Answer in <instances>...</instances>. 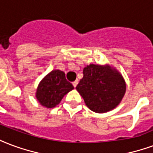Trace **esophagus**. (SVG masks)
Listing matches in <instances>:
<instances>
[{
	"instance_id": "esophagus-1",
	"label": "esophagus",
	"mask_w": 153,
	"mask_h": 153,
	"mask_svg": "<svg viewBox=\"0 0 153 153\" xmlns=\"http://www.w3.org/2000/svg\"><path fill=\"white\" fill-rule=\"evenodd\" d=\"M78 83H79V81H78V80H75L74 82H73V86L74 88H76V86L78 85Z\"/></svg>"
}]
</instances>
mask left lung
I'll list each match as a JSON object with an SVG mask.
<instances>
[{"instance_id":"1","label":"left lung","mask_w":153,"mask_h":153,"mask_svg":"<svg viewBox=\"0 0 153 153\" xmlns=\"http://www.w3.org/2000/svg\"><path fill=\"white\" fill-rule=\"evenodd\" d=\"M82 74L76 89L91 111L100 114L112 110L124 97L125 82L111 68L91 64L83 69Z\"/></svg>"}]
</instances>
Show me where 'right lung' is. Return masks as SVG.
Listing matches in <instances>:
<instances>
[{
  "label": "right lung",
  "mask_w": 153,
  "mask_h": 153,
  "mask_svg": "<svg viewBox=\"0 0 153 153\" xmlns=\"http://www.w3.org/2000/svg\"><path fill=\"white\" fill-rule=\"evenodd\" d=\"M74 87L65 79V74L61 71H53L47 74L39 83L36 98L42 105L53 108Z\"/></svg>",
  "instance_id": "add662e5"
}]
</instances>
